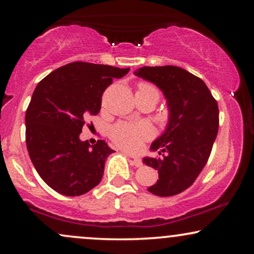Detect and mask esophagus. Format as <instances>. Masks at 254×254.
I'll list each match as a JSON object with an SVG mask.
<instances>
[{
	"mask_svg": "<svg viewBox=\"0 0 254 254\" xmlns=\"http://www.w3.org/2000/svg\"><path fill=\"white\" fill-rule=\"evenodd\" d=\"M130 164L136 166V168H140V166H142V162H141V159H138V158H133V159H130Z\"/></svg>",
	"mask_w": 254,
	"mask_h": 254,
	"instance_id": "34e87169",
	"label": "esophagus"
}]
</instances>
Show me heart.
Here are the masks:
<instances>
[{
  "label": "heart",
  "mask_w": 254,
  "mask_h": 254,
  "mask_svg": "<svg viewBox=\"0 0 254 254\" xmlns=\"http://www.w3.org/2000/svg\"><path fill=\"white\" fill-rule=\"evenodd\" d=\"M137 91L151 92L158 98L157 89L149 83H140ZM110 136L120 148L129 151H137L140 150L142 142L151 136V129L148 125L144 124L118 123L111 128Z\"/></svg>",
  "instance_id": "heart-1"
}]
</instances>
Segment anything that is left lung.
I'll return each mask as SVG.
<instances>
[{"mask_svg":"<svg viewBox=\"0 0 254 254\" xmlns=\"http://www.w3.org/2000/svg\"><path fill=\"white\" fill-rule=\"evenodd\" d=\"M134 74L161 90L169 110L164 133L150 145L163 156L142 159L158 172L148 190L176 195L192 185L209 158L218 130L217 102L202 79L180 67H142Z\"/></svg>","mask_w":254,"mask_h":254,"instance_id":"obj_1","label":"left lung"}]
</instances>
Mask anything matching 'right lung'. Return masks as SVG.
Masks as SVG:
<instances>
[{
  "instance_id": "add662e5",
  "label": "right lung",
  "mask_w": 254,
  "mask_h": 254,
  "mask_svg": "<svg viewBox=\"0 0 254 254\" xmlns=\"http://www.w3.org/2000/svg\"><path fill=\"white\" fill-rule=\"evenodd\" d=\"M129 68L72 62L52 71L34 90L25 114L26 148L38 175L67 196L88 193L100 183L113 150L105 141L90 145L79 134L97 116L102 96Z\"/></svg>"
}]
</instances>
